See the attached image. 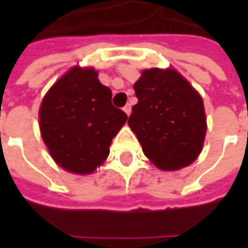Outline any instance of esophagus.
I'll return each mask as SVG.
<instances>
[{
	"label": "esophagus",
	"instance_id": "obj_1",
	"mask_svg": "<svg viewBox=\"0 0 248 248\" xmlns=\"http://www.w3.org/2000/svg\"><path fill=\"white\" fill-rule=\"evenodd\" d=\"M123 110L125 111V114H127V116H129V114H131V105H125V106L123 108Z\"/></svg>",
	"mask_w": 248,
	"mask_h": 248
}]
</instances>
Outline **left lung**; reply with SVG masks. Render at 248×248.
<instances>
[{
    "instance_id": "left-lung-1",
    "label": "left lung",
    "mask_w": 248,
    "mask_h": 248,
    "mask_svg": "<svg viewBox=\"0 0 248 248\" xmlns=\"http://www.w3.org/2000/svg\"><path fill=\"white\" fill-rule=\"evenodd\" d=\"M138 103L128 125L160 170L187 167L200 155L207 123L199 92L175 69L143 70L134 84Z\"/></svg>"
}]
</instances>
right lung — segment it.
Returning <instances> with one entry per match:
<instances>
[{"mask_svg": "<svg viewBox=\"0 0 248 248\" xmlns=\"http://www.w3.org/2000/svg\"><path fill=\"white\" fill-rule=\"evenodd\" d=\"M127 114L92 67L74 66L53 84L40 106V131L51 157L73 174H91L109 156Z\"/></svg>", "mask_w": 248, "mask_h": 248, "instance_id": "right-lung-1", "label": "right lung"}]
</instances>
